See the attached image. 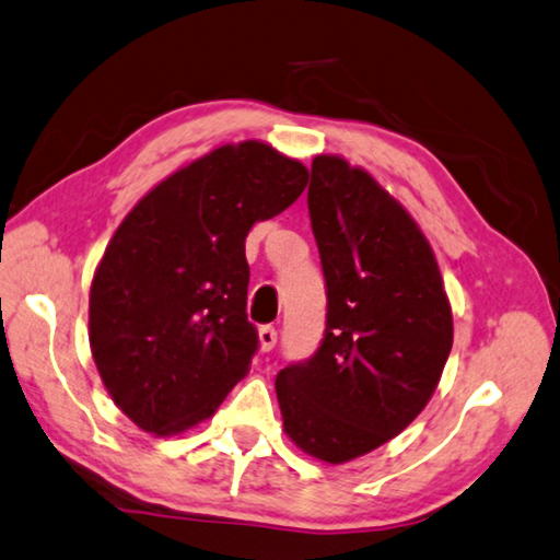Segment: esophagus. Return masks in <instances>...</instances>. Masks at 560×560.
<instances>
[{
    "label": "esophagus",
    "instance_id": "1",
    "mask_svg": "<svg viewBox=\"0 0 560 560\" xmlns=\"http://www.w3.org/2000/svg\"><path fill=\"white\" fill-rule=\"evenodd\" d=\"M258 339H260V349L262 351H270L275 345H278V329L265 325L258 329Z\"/></svg>",
    "mask_w": 560,
    "mask_h": 560
}]
</instances>
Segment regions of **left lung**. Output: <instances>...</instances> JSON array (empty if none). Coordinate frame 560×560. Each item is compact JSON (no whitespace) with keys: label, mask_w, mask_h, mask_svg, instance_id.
Returning <instances> with one entry per match:
<instances>
[{"label":"left lung","mask_w":560,"mask_h":560,"mask_svg":"<svg viewBox=\"0 0 560 560\" xmlns=\"http://www.w3.org/2000/svg\"><path fill=\"white\" fill-rule=\"evenodd\" d=\"M307 206L327 329L317 354L282 369L275 390L292 443L341 465L404 433L433 398L453 307L425 233L366 170L317 154Z\"/></svg>","instance_id":"left-lung-1"}]
</instances>
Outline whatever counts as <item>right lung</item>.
<instances>
[{
	"instance_id": "right-lung-1",
	"label": "right lung",
	"mask_w": 560,
	"mask_h": 560,
	"mask_svg": "<svg viewBox=\"0 0 560 560\" xmlns=\"http://www.w3.org/2000/svg\"><path fill=\"white\" fill-rule=\"evenodd\" d=\"M307 179L270 144H221L117 225L91 282L88 337L105 390L144 433L199 425L250 371L245 235L295 203Z\"/></svg>"
}]
</instances>
